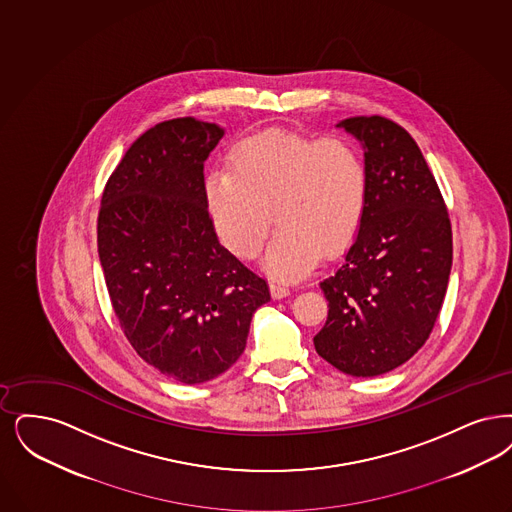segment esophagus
Returning a JSON list of instances; mask_svg holds the SVG:
<instances>
[{"mask_svg": "<svg viewBox=\"0 0 512 512\" xmlns=\"http://www.w3.org/2000/svg\"><path fill=\"white\" fill-rule=\"evenodd\" d=\"M270 293H272L274 299H282V297L289 295V287L284 286V284H278V282H272L270 284Z\"/></svg>", "mask_w": 512, "mask_h": 512, "instance_id": "34e87169", "label": "esophagus"}]
</instances>
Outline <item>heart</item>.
I'll return each mask as SVG.
<instances>
[{
    "label": "heart",
    "instance_id": "1",
    "mask_svg": "<svg viewBox=\"0 0 512 512\" xmlns=\"http://www.w3.org/2000/svg\"><path fill=\"white\" fill-rule=\"evenodd\" d=\"M368 192L358 146L343 135L314 137L270 127L232 146L226 169L207 175L205 205L221 244L251 261L265 247L272 215L280 230L266 272L299 280L320 255L341 253L356 236Z\"/></svg>",
    "mask_w": 512,
    "mask_h": 512
}]
</instances>
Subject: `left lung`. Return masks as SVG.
Instances as JSON below:
<instances>
[{
	"mask_svg": "<svg viewBox=\"0 0 512 512\" xmlns=\"http://www.w3.org/2000/svg\"><path fill=\"white\" fill-rule=\"evenodd\" d=\"M337 127L364 146L368 192L343 265L320 282L329 310L314 347L333 368L373 377L408 362L429 339L450 280V215L402 125L356 116Z\"/></svg>",
	"mask_w": 512,
	"mask_h": 512,
	"instance_id": "1",
	"label": "left lung"
}]
</instances>
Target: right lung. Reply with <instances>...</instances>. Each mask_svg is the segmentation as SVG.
Listing matches in <instances>:
<instances>
[{
  "mask_svg": "<svg viewBox=\"0 0 512 512\" xmlns=\"http://www.w3.org/2000/svg\"><path fill=\"white\" fill-rule=\"evenodd\" d=\"M225 131L175 118L129 146L104 186L99 259L123 333L146 364L196 385L244 352L268 284L219 244L204 162Z\"/></svg>",
  "mask_w": 512,
  "mask_h": 512,
  "instance_id": "obj_1",
  "label": "right lung"
}]
</instances>
